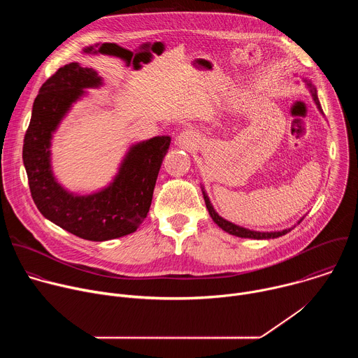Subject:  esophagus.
<instances>
[{
  "mask_svg": "<svg viewBox=\"0 0 358 358\" xmlns=\"http://www.w3.org/2000/svg\"><path fill=\"white\" fill-rule=\"evenodd\" d=\"M195 141H196V137L189 130H185V131L180 133V136L176 138V144L180 148H191L192 145H195Z\"/></svg>",
  "mask_w": 358,
  "mask_h": 358,
  "instance_id": "1",
  "label": "esophagus"
}]
</instances>
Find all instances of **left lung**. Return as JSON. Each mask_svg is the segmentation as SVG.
Returning a JSON list of instances; mask_svg holds the SVG:
<instances>
[{"instance_id":"8db88e82","label":"left lung","mask_w":358,"mask_h":358,"mask_svg":"<svg viewBox=\"0 0 358 358\" xmlns=\"http://www.w3.org/2000/svg\"><path fill=\"white\" fill-rule=\"evenodd\" d=\"M303 80H304V83H306V87L309 89V92H310V94H312V97H313V101L316 103L319 112L323 115V109H322V106H320V101H319V97H317V90H316L315 85H313L310 80H308V79H303ZM201 189H202L203 201H206L207 210H208V213H210L213 221H214L221 229H224L225 232H228V234H231V235H235V236H239V238H250V239H273V238H279V236L286 235L287 232H290V231H292L296 225H299V224L303 221V218H304V217H301V218L297 221L296 225H293V227H290V228H286V229H282V231L261 232V231L248 229V228L239 227V225H236V224H234V222H231V221L222 218V217L214 210V206L211 203L210 196H208V194H207V191H206V188H203L202 184H201Z\"/></svg>"}]
</instances>
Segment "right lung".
Wrapping results in <instances>:
<instances>
[{
	"mask_svg": "<svg viewBox=\"0 0 358 358\" xmlns=\"http://www.w3.org/2000/svg\"><path fill=\"white\" fill-rule=\"evenodd\" d=\"M93 68L78 62L58 69L39 89L24 138L22 160L39 213L62 229L103 242L137 231L151 206L152 191L171 138L156 136L129 147L113 180L92 194H75L58 182L52 170V138L86 89L103 86Z\"/></svg>",
	"mask_w": 358,
	"mask_h": 358,
	"instance_id": "obj_1",
	"label": "right lung"
}]
</instances>
